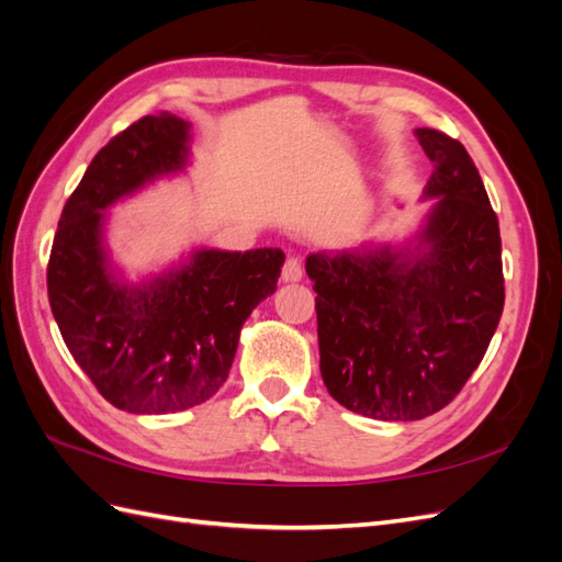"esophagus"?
<instances>
[{"mask_svg": "<svg viewBox=\"0 0 562 562\" xmlns=\"http://www.w3.org/2000/svg\"><path fill=\"white\" fill-rule=\"evenodd\" d=\"M281 279L285 283H295L302 279V262H300V258H295V255H288L285 258L283 269H281Z\"/></svg>", "mask_w": 562, "mask_h": 562, "instance_id": "1", "label": "esophagus"}]
</instances>
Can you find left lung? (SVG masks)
I'll list each match as a JSON object with an SVG mask.
<instances>
[{"instance_id": "1", "label": "left lung", "mask_w": 562, "mask_h": 562, "mask_svg": "<svg viewBox=\"0 0 562 562\" xmlns=\"http://www.w3.org/2000/svg\"><path fill=\"white\" fill-rule=\"evenodd\" d=\"M436 199L403 248L312 252L321 378L347 411L415 422L446 407L479 368L504 310L497 215L464 145L415 131Z\"/></svg>"}]
</instances>
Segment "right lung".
I'll return each instance as SVG.
<instances>
[{"label": "right lung", "instance_id": "1", "mask_svg": "<svg viewBox=\"0 0 562 562\" xmlns=\"http://www.w3.org/2000/svg\"><path fill=\"white\" fill-rule=\"evenodd\" d=\"M190 124L149 114L98 151L67 199L46 285L67 349L119 411L166 415L209 401L225 384L241 326L277 291L281 248H201L143 283L119 279L103 244L105 211L147 182L178 173Z\"/></svg>", "mask_w": 562, "mask_h": 562}]
</instances>
